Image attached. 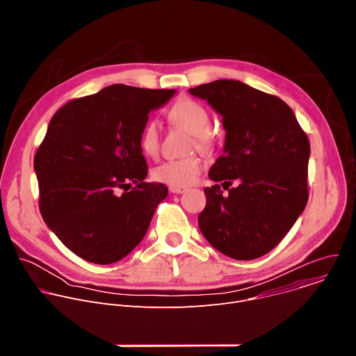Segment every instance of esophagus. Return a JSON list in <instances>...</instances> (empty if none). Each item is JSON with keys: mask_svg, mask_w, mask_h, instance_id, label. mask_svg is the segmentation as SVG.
<instances>
[{"mask_svg": "<svg viewBox=\"0 0 356 356\" xmlns=\"http://www.w3.org/2000/svg\"><path fill=\"white\" fill-rule=\"evenodd\" d=\"M169 190H170V193H175V194H181L186 191L184 187H170Z\"/></svg>", "mask_w": 356, "mask_h": 356, "instance_id": "esophagus-1", "label": "esophagus"}]
</instances>
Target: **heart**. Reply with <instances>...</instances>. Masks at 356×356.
<instances>
[{"instance_id": "heart-1", "label": "heart", "mask_w": 356, "mask_h": 356, "mask_svg": "<svg viewBox=\"0 0 356 356\" xmlns=\"http://www.w3.org/2000/svg\"><path fill=\"white\" fill-rule=\"evenodd\" d=\"M169 122L183 128L191 134L188 143L190 150L197 149L202 154H210L216 145V134L210 128L211 115L209 110L198 101L183 97L179 98L169 110ZM139 147L143 155L149 158L158 156L161 150V134L155 121H149L142 128L139 135ZM202 172V161L197 155H190L181 159L163 162L154 169L152 175L159 183L170 187H187L197 181Z\"/></svg>"}]
</instances>
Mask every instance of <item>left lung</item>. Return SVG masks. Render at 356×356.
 <instances>
[{
	"label": "left lung",
	"mask_w": 356,
	"mask_h": 356,
	"mask_svg": "<svg viewBox=\"0 0 356 356\" xmlns=\"http://www.w3.org/2000/svg\"><path fill=\"white\" fill-rule=\"evenodd\" d=\"M190 92L209 101L227 131L224 155L209 173L216 184L204 188L200 231L232 259L261 258L306 209L307 134L283 99L238 80H216Z\"/></svg>",
	"instance_id": "obj_1"
}]
</instances>
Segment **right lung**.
I'll return each instance as SVG.
<instances>
[{
    "instance_id": "obj_1",
    "label": "right lung",
    "mask_w": 356,
    "mask_h": 356,
    "mask_svg": "<svg viewBox=\"0 0 356 356\" xmlns=\"http://www.w3.org/2000/svg\"><path fill=\"white\" fill-rule=\"evenodd\" d=\"M173 94L113 84L70 99L50 120L33 158L39 210L84 261L110 265L125 258L166 198V186L145 181L139 135L149 113Z\"/></svg>"
}]
</instances>
